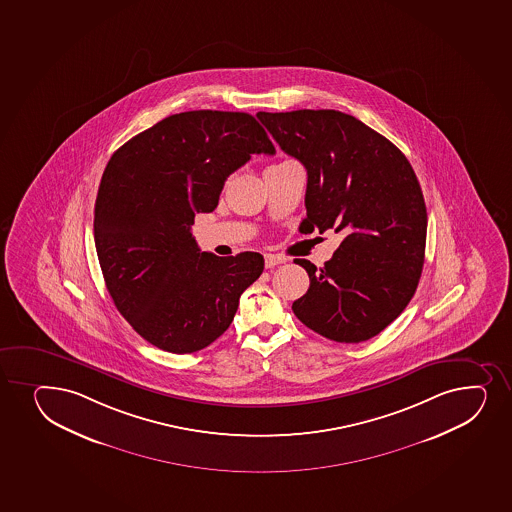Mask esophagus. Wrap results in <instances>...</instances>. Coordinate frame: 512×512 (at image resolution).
<instances>
[{"mask_svg": "<svg viewBox=\"0 0 512 512\" xmlns=\"http://www.w3.org/2000/svg\"><path fill=\"white\" fill-rule=\"evenodd\" d=\"M284 262H286V257H282V255H274V253H267V255H265V267H267V269H272V267L284 264Z\"/></svg>", "mask_w": 512, "mask_h": 512, "instance_id": "obj_1", "label": "esophagus"}]
</instances>
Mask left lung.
<instances>
[{"label":"left lung","instance_id":"obj_1","mask_svg":"<svg viewBox=\"0 0 512 512\" xmlns=\"http://www.w3.org/2000/svg\"><path fill=\"white\" fill-rule=\"evenodd\" d=\"M257 117L305 165L303 223L344 233L322 269L294 260L310 276L294 315L335 342L371 339L405 310L424 267L427 211L414 168L385 136L339 110Z\"/></svg>","mask_w":512,"mask_h":512}]
</instances>
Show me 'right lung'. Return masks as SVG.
Here are the masks:
<instances>
[{
  "mask_svg": "<svg viewBox=\"0 0 512 512\" xmlns=\"http://www.w3.org/2000/svg\"><path fill=\"white\" fill-rule=\"evenodd\" d=\"M276 148L253 115L190 110L170 115L115 151L95 202V248L114 305L161 351L213 344L259 279L257 252L218 257L190 233L218 206L226 178Z\"/></svg>",
  "mask_w": 512,
  "mask_h": 512,
  "instance_id": "add662e5",
  "label": "right lung"
}]
</instances>
